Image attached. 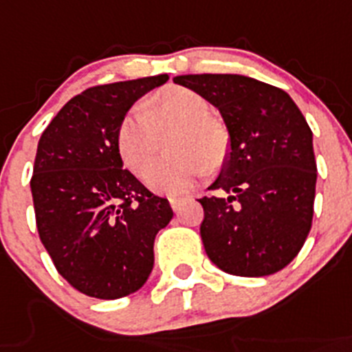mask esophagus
I'll list each match as a JSON object with an SVG mask.
<instances>
[{"label": "esophagus", "mask_w": 352, "mask_h": 352, "mask_svg": "<svg viewBox=\"0 0 352 352\" xmlns=\"http://www.w3.org/2000/svg\"><path fill=\"white\" fill-rule=\"evenodd\" d=\"M182 201H184V198H170V205H172L173 212H179V208H180V205H182Z\"/></svg>", "instance_id": "esophagus-1"}]
</instances>
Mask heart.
Instances as JSON below:
<instances>
[{
	"instance_id": "obj_1",
	"label": "heart",
	"mask_w": 352,
	"mask_h": 352,
	"mask_svg": "<svg viewBox=\"0 0 352 352\" xmlns=\"http://www.w3.org/2000/svg\"><path fill=\"white\" fill-rule=\"evenodd\" d=\"M210 111L208 100L186 87H168L154 95L147 107H131L116 131L118 153L126 168L142 172L159 145V131L177 124L167 144L173 154L149 166L144 180L165 195L189 189L206 168H219L228 154V131L210 118Z\"/></svg>"
}]
</instances>
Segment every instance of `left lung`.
Listing matches in <instances>:
<instances>
[{
    "instance_id": "8db88e82",
    "label": "left lung",
    "mask_w": 352,
    "mask_h": 352,
    "mask_svg": "<svg viewBox=\"0 0 352 352\" xmlns=\"http://www.w3.org/2000/svg\"><path fill=\"white\" fill-rule=\"evenodd\" d=\"M173 83L221 111L229 131L224 168L198 199L203 245L224 272L246 278L287 267L311 231L316 195L313 131L281 88L239 74H186Z\"/></svg>"
}]
</instances>
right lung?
<instances>
[{
	"instance_id": "add662e5",
	"label": "right lung",
	"mask_w": 352,
	"mask_h": 352,
	"mask_svg": "<svg viewBox=\"0 0 352 352\" xmlns=\"http://www.w3.org/2000/svg\"><path fill=\"white\" fill-rule=\"evenodd\" d=\"M168 74L100 85L72 97L45 128L31 192L39 239L58 274L88 297L114 300L142 288L168 199L123 168L118 124Z\"/></svg>"
}]
</instances>
